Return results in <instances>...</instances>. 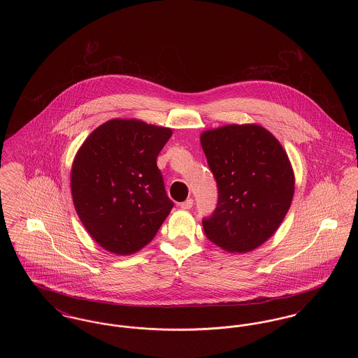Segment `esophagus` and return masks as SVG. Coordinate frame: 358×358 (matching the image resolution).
I'll return each instance as SVG.
<instances>
[{
  "mask_svg": "<svg viewBox=\"0 0 358 358\" xmlns=\"http://www.w3.org/2000/svg\"><path fill=\"white\" fill-rule=\"evenodd\" d=\"M180 206H181L182 209H190V208L193 206V200H192V199H187L184 203H181Z\"/></svg>",
  "mask_w": 358,
  "mask_h": 358,
  "instance_id": "obj_1",
  "label": "esophagus"
}]
</instances>
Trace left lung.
<instances>
[{
	"instance_id": "left-lung-1",
	"label": "left lung",
	"mask_w": 358,
	"mask_h": 358,
	"mask_svg": "<svg viewBox=\"0 0 358 358\" xmlns=\"http://www.w3.org/2000/svg\"><path fill=\"white\" fill-rule=\"evenodd\" d=\"M219 201L203 220L205 235L234 254L254 251L286 217L295 176L280 142L256 123L225 124L200 136Z\"/></svg>"
}]
</instances>
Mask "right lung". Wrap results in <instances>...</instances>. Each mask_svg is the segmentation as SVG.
Instances as JSON below:
<instances>
[{
    "label": "right lung",
    "mask_w": 358,
    "mask_h": 358,
    "mask_svg": "<svg viewBox=\"0 0 358 358\" xmlns=\"http://www.w3.org/2000/svg\"><path fill=\"white\" fill-rule=\"evenodd\" d=\"M173 131L141 120H110L85 138L71 168L75 210L114 255L148 245L173 208L157 157Z\"/></svg>",
    "instance_id": "right-lung-1"
}]
</instances>
